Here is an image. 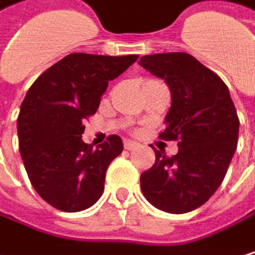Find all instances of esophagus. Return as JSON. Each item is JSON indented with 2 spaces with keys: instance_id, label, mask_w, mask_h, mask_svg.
I'll return each instance as SVG.
<instances>
[{
  "instance_id": "34e87169",
  "label": "esophagus",
  "mask_w": 255,
  "mask_h": 255,
  "mask_svg": "<svg viewBox=\"0 0 255 255\" xmlns=\"http://www.w3.org/2000/svg\"><path fill=\"white\" fill-rule=\"evenodd\" d=\"M124 148H125L127 151H134V149L139 148V143L131 142V140H125V142H124Z\"/></svg>"
}]
</instances>
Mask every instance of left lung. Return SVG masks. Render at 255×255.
I'll return each instance as SVG.
<instances>
[{
    "label": "left lung",
    "instance_id": "left-lung-1",
    "mask_svg": "<svg viewBox=\"0 0 255 255\" xmlns=\"http://www.w3.org/2000/svg\"><path fill=\"white\" fill-rule=\"evenodd\" d=\"M139 64L170 89L172 106L160 137L179 146L172 157L154 149L155 164L140 176L142 193L160 211H194L218 190L236 151L239 118L229 88L184 52L145 55Z\"/></svg>",
    "mask_w": 255,
    "mask_h": 255
}]
</instances>
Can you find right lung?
<instances>
[{"label": "right lung", "mask_w": 255, "mask_h": 255, "mask_svg": "<svg viewBox=\"0 0 255 255\" xmlns=\"http://www.w3.org/2000/svg\"><path fill=\"white\" fill-rule=\"evenodd\" d=\"M137 58L70 53L28 89L17 116L19 151L31 185L53 208L79 212L101 197L106 170L124 145L112 134L92 149L82 140L83 122L97 112L109 82Z\"/></svg>", "instance_id": "add662e5"}]
</instances>
